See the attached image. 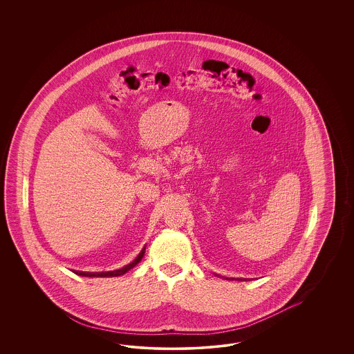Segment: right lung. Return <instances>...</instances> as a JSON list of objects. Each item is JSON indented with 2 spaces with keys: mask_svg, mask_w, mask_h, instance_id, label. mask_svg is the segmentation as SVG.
Segmentation results:
<instances>
[{
  "mask_svg": "<svg viewBox=\"0 0 354 354\" xmlns=\"http://www.w3.org/2000/svg\"><path fill=\"white\" fill-rule=\"evenodd\" d=\"M140 256L138 259H135V262H132V263H129V266H126L124 268H120V270H117V271H110V272H106V274H101V275H105V277H118V275H123L124 272H127V270H129V268H133L138 262L140 261ZM95 275V274H93Z\"/></svg>",
  "mask_w": 354,
  "mask_h": 354,
  "instance_id": "obj_1",
  "label": "right lung"
}]
</instances>
